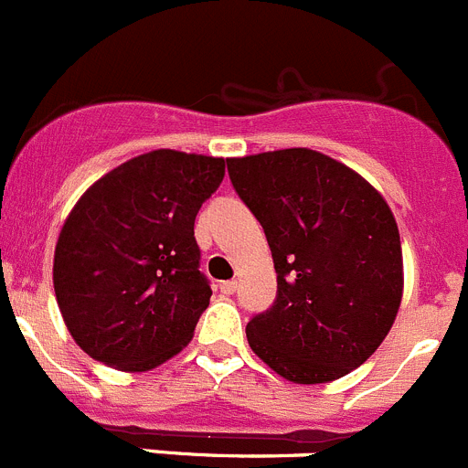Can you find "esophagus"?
<instances>
[{"label":"esophagus","instance_id":"34e87169","mask_svg":"<svg viewBox=\"0 0 468 468\" xmlns=\"http://www.w3.org/2000/svg\"><path fill=\"white\" fill-rule=\"evenodd\" d=\"M220 292L222 293H234V292H237V280H225V282H220Z\"/></svg>","mask_w":468,"mask_h":468}]
</instances>
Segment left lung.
Returning a JSON list of instances; mask_svg holds the SVG:
<instances>
[{"label":"left lung","instance_id":"left-lung-1","mask_svg":"<svg viewBox=\"0 0 468 468\" xmlns=\"http://www.w3.org/2000/svg\"><path fill=\"white\" fill-rule=\"evenodd\" d=\"M264 227L278 296L248 322L250 349L293 384L349 375L386 340L402 303L393 211L358 172L313 149L227 158Z\"/></svg>","mask_w":468,"mask_h":468}]
</instances>
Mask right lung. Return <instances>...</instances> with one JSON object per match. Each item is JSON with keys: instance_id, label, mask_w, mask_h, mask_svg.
Returning <instances> with one entry per match:
<instances>
[{"instance_id": "1", "label": "right lung", "mask_w": 468, "mask_h": 468, "mask_svg": "<svg viewBox=\"0 0 468 468\" xmlns=\"http://www.w3.org/2000/svg\"><path fill=\"white\" fill-rule=\"evenodd\" d=\"M222 176L225 158L155 149L101 176L70 208L52 282L84 354L146 372L193 340L211 298L195 216Z\"/></svg>"}]
</instances>
